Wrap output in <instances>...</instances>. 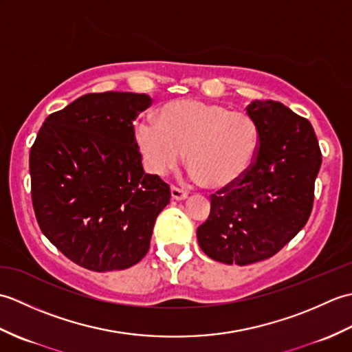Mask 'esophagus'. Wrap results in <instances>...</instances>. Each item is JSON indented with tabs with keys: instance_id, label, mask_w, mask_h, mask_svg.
<instances>
[{
	"instance_id": "34e87169",
	"label": "esophagus",
	"mask_w": 352,
	"mask_h": 352,
	"mask_svg": "<svg viewBox=\"0 0 352 352\" xmlns=\"http://www.w3.org/2000/svg\"><path fill=\"white\" fill-rule=\"evenodd\" d=\"M170 195H172V199L175 201H183L188 198V192L177 188V186H170Z\"/></svg>"
}]
</instances>
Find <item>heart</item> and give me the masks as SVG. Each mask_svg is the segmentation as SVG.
Segmentation results:
<instances>
[{
	"label": "heart",
	"mask_w": 352,
	"mask_h": 352,
	"mask_svg": "<svg viewBox=\"0 0 352 352\" xmlns=\"http://www.w3.org/2000/svg\"><path fill=\"white\" fill-rule=\"evenodd\" d=\"M148 169L166 175L188 151L192 178L208 188L230 189L248 174L258 149V129L243 111L216 102L175 100L142 119L134 130Z\"/></svg>",
	"instance_id": "obj_1"
}]
</instances>
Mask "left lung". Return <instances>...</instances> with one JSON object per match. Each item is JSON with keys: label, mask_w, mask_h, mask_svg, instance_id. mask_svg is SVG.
Wrapping results in <instances>:
<instances>
[{"label": "left lung", "mask_w": 352, "mask_h": 352, "mask_svg": "<svg viewBox=\"0 0 352 352\" xmlns=\"http://www.w3.org/2000/svg\"><path fill=\"white\" fill-rule=\"evenodd\" d=\"M258 129V149L241 182L210 197V214L197 230L208 257L251 265L275 256L307 223L322 163L307 119L278 101L246 107Z\"/></svg>", "instance_id": "1"}]
</instances>
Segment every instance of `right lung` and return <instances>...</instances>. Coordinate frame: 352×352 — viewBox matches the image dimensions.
<instances>
[{
	"label": "right lung",
	"instance_id": "obj_1",
	"mask_svg": "<svg viewBox=\"0 0 352 352\" xmlns=\"http://www.w3.org/2000/svg\"><path fill=\"white\" fill-rule=\"evenodd\" d=\"M145 94H87L54 111L30 149L32 201L42 233L81 267L121 271L146 256L170 190L145 174L133 121Z\"/></svg>",
	"mask_w": 352,
	"mask_h": 352
}]
</instances>
